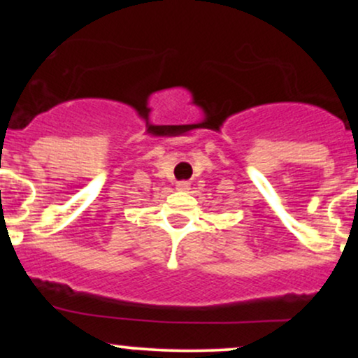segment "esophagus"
<instances>
[{"label":"esophagus","mask_w":358,"mask_h":358,"mask_svg":"<svg viewBox=\"0 0 358 358\" xmlns=\"http://www.w3.org/2000/svg\"><path fill=\"white\" fill-rule=\"evenodd\" d=\"M176 188H178L180 192H188V190H190V183L185 182V180H182V182L176 183Z\"/></svg>","instance_id":"34e87169"}]
</instances>
